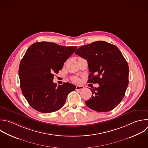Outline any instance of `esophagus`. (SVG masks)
Segmentation results:
<instances>
[{
	"mask_svg": "<svg viewBox=\"0 0 148 148\" xmlns=\"http://www.w3.org/2000/svg\"><path fill=\"white\" fill-rule=\"evenodd\" d=\"M84 86H76V90H83V89H84Z\"/></svg>",
	"mask_w": 148,
	"mask_h": 148,
	"instance_id": "obj_1",
	"label": "esophagus"
}]
</instances>
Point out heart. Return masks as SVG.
Wrapping results in <instances>:
<instances>
[{"mask_svg": "<svg viewBox=\"0 0 148 148\" xmlns=\"http://www.w3.org/2000/svg\"><path fill=\"white\" fill-rule=\"evenodd\" d=\"M71 79L72 81H73L75 82H77L79 81V79L77 77H72L71 78Z\"/></svg>", "mask_w": 148, "mask_h": 148, "instance_id": "1", "label": "heart"}]
</instances>
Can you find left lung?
Masks as SVG:
<instances>
[{
  "instance_id": "left-lung-1",
  "label": "left lung",
  "mask_w": 148,
  "mask_h": 148,
  "mask_svg": "<svg viewBox=\"0 0 148 148\" xmlns=\"http://www.w3.org/2000/svg\"><path fill=\"white\" fill-rule=\"evenodd\" d=\"M75 53L87 61L88 82L99 84L98 87L90 88L92 95L86 105L97 112L113 109L123 99L128 84V65L121 51L113 45L97 41Z\"/></svg>"
}]
</instances>
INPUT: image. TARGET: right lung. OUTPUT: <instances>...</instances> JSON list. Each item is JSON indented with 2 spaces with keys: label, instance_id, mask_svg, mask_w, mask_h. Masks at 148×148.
<instances>
[{
  "label": "right lung",
  "instance_id": "1",
  "mask_svg": "<svg viewBox=\"0 0 148 148\" xmlns=\"http://www.w3.org/2000/svg\"><path fill=\"white\" fill-rule=\"evenodd\" d=\"M76 49L47 42L35 43L28 49L18 73L23 94L34 109L45 113L57 111L64 105L68 94L75 90L70 83L57 87L53 80L54 73L62 69Z\"/></svg>",
  "mask_w": 148,
  "mask_h": 148
}]
</instances>
